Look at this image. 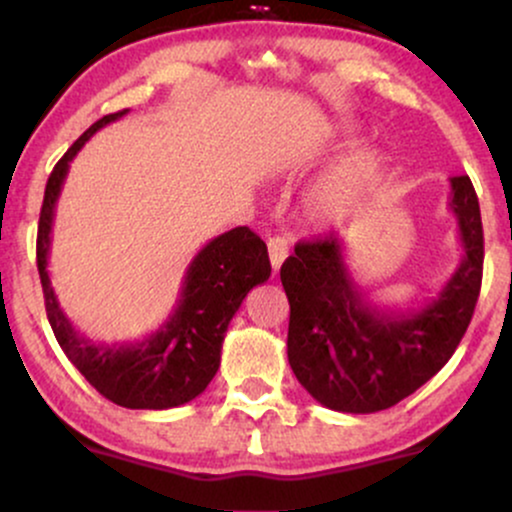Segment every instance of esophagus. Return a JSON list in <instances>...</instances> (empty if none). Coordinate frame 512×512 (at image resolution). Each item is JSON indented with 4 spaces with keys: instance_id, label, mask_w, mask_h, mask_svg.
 Segmentation results:
<instances>
[{
    "instance_id": "esophagus-1",
    "label": "esophagus",
    "mask_w": 512,
    "mask_h": 512,
    "mask_svg": "<svg viewBox=\"0 0 512 512\" xmlns=\"http://www.w3.org/2000/svg\"><path fill=\"white\" fill-rule=\"evenodd\" d=\"M269 262H272L274 272H279L281 264H284L286 257H289V243L284 238H269Z\"/></svg>"
}]
</instances>
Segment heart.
I'll use <instances>...</instances> for the list:
<instances>
[{"instance_id": "obj_1", "label": "heart", "mask_w": 512, "mask_h": 512, "mask_svg": "<svg viewBox=\"0 0 512 512\" xmlns=\"http://www.w3.org/2000/svg\"><path fill=\"white\" fill-rule=\"evenodd\" d=\"M339 139L356 134V125H334ZM385 173V158L375 146H358L305 187L301 197V216L313 228H337L354 221L366 209L370 195Z\"/></svg>"}]
</instances>
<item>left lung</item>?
I'll list each match as a JSON object with an SVG mask.
<instances>
[{
  "label": "left lung",
  "instance_id": "1",
  "mask_svg": "<svg viewBox=\"0 0 512 512\" xmlns=\"http://www.w3.org/2000/svg\"><path fill=\"white\" fill-rule=\"evenodd\" d=\"M448 209L457 219L462 260L436 296L416 308L370 301L334 236L298 243L281 264L291 305L289 363L322 407L344 414L390 409L455 354L474 315L484 264L479 199L467 175L450 178Z\"/></svg>",
  "mask_w": 512,
  "mask_h": 512
}]
</instances>
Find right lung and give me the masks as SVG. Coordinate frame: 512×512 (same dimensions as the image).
I'll use <instances>...</instances> for the list:
<instances>
[{"label": "right lung", "instance_id": "obj_1", "mask_svg": "<svg viewBox=\"0 0 512 512\" xmlns=\"http://www.w3.org/2000/svg\"><path fill=\"white\" fill-rule=\"evenodd\" d=\"M127 110L105 115L69 146L45 185L38 221V272L52 332L76 370L110 402L127 409H170L202 395L221 363V346L233 315L252 286L272 274L267 245L248 226L221 233L197 252L182 279L168 320L142 342L96 344L74 330L52 291L48 255L52 221L69 163L98 129Z\"/></svg>", "mask_w": 512, "mask_h": 512}]
</instances>
